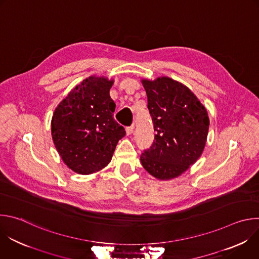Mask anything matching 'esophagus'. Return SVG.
<instances>
[{
    "label": "esophagus",
    "instance_id": "1",
    "mask_svg": "<svg viewBox=\"0 0 259 259\" xmlns=\"http://www.w3.org/2000/svg\"><path fill=\"white\" fill-rule=\"evenodd\" d=\"M133 129H134V124H132L131 126L127 127V128H126V133H127V135L132 134V133H133Z\"/></svg>",
    "mask_w": 259,
    "mask_h": 259
}]
</instances>
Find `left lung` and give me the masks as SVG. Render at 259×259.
Instances as JSON below:
<instances>
[{
	"instance_id": "1",
	"label": "left lung",
	"mask_w": 259,
	"mask_h": 259,
	"mask_svg": "<svg viewBox=\"0 0 259 259\" xmlns=\"http://www.w3.org/2000/svg\"><path fill=\"white\" fill-rule=\"evenodd\" d=\"M157 134L140 156L143 168L166 180L187 171L202 155L209 129L204 105L187 87L170 78L142 80Z\"/></svg>"
}]
</instances>
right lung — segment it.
<instances>
[{"mask_svg":"<svg viewBox=\"0 0 259 259\" xmlns=\"http://www.w3.org/2000/svg\"><path fill=\"white\" fill-rule=\"evenodd\" d=\"M113 83L103 77L84 80L59 103L52 117L56 150L77 173L91 174L104 168L126 134L114 119L116 103L109 96Z\"/></svg>","mask_w":259,"mask_h":259,"instance_id":"right-lung-1","label":"right lung"}]
</instances>
